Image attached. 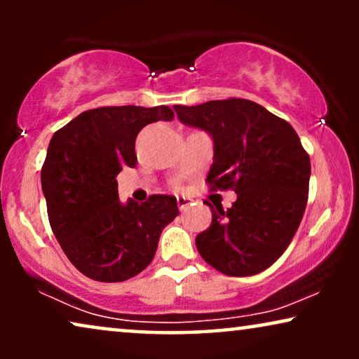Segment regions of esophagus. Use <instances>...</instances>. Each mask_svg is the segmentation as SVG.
Instances as JSON below:
<instances>
[{
	"instance_id": "obj_1",
	"label": "esophagus",
	"mask_w": 359,
	"mask_h": 359,
	"mask_svg": "<svg viewBox=\"0 0 359 359\" xmlns=\"http://www.w3.org/2000/svg\"><path fill=\"white\" fill-rule=\"evenodd\" d=\"M176 203H178L180 210H186L191 205V199L184 198V196H178V198H176Z\"/></svg>"
}]
</instances>
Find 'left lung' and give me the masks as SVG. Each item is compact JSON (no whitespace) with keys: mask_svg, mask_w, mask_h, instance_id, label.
<instances>
[{"mask_svg":"<svg viewBox=\"0 0 359 359\" xmlns=\"http://www.w3.org/2000/svg\"><path fill=\"white\" fill-rule=\"evenodd\" d=\"M186 126L209 132L210 191L233 189L237 201L212 209V224L196 237L205 263L227 276H253L291 243L307 205L311 158L292 126L242 97L173 106Z\"/></svg>","mask_w":359,"mask_h":359,"instance_id":"1","label":"left lung"}]
</instances>
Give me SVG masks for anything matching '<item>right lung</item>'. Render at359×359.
I'll return each instance as SVG.
<instances>
[{"label": "right lung", "instance_id": "obj_1", "mask_svg": "<svg viewBox=\"0 0 359 359\" xmlns=\"http://www.w3.org/2000/svg\"><path fill=\"white\" fill-rule=\"evenodd\" d=\"M173 117L168 106H106L53 134L41 171L48 222L67 258L90 279L121 283L144 271L161 230L178 215L168 194L122 204L116 180L137 163L139 132Z\"/></svg>", "mask_w": 359, "mask_h": 359}]
</instances>
